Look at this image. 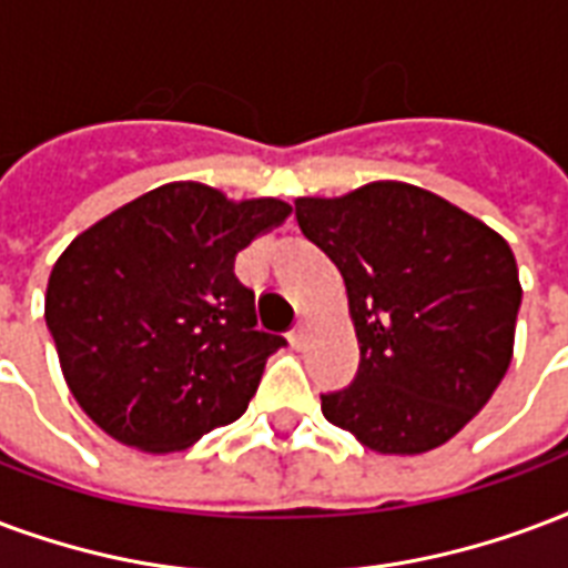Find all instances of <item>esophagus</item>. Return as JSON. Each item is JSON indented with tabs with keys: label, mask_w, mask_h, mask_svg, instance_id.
Masks as SVG:
<instances>
[{
	"label": "esophagus",
	"mask_w": 568,
	"mask_h": 568,
	"mask_svg": "<svg viewBox=\"0 0 568 568\" xmlns=\"http://www.w3.org/2000/svg\"><path fill=\"white\" fill-rule=\"evenodd\" d=\"M306 337H310V327H306L304 322H301V325H295V327H292V331H288V343H292V346H295V348L304 346Z\"/></svg>",
	"instance_id": "1"
}]
</instances>
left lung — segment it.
<instances>
[{
    "label": "left lung",
    "instance_id": "1",
    "mask_svg": "<svg viewBox=\"0 0 568 568\" xmlns=\"http://www.w3.org/2000/svg\"><path fill=\"white\" fill-rule=\"evenodd\" d=\"M295 220L343 273L361 361L322 413L379 455L448 443L497 390L520 310L518 264L485 222L409 183L297 199Z\"/></svg>",
    "mask_w": 568,
    "mask_h": 568
}]
</instances>
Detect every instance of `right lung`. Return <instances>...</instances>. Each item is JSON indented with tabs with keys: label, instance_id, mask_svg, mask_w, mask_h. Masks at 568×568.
Listing matches in <instances>:
<instances>
[{
	"label": "right lung",
	"instance_id": "add662e5",
	"mask_svg": "<svg viewBox=\"0 0 568 568\" xmlns=\"http://www.w3.org/2000/svg\"><path fill=\"white\" fill-rule=\"evenodd\" d=\"M288 213L280 199L234 204L168 183L71 241L44 318L74 400L104 434L165 455L246 413L285 337L255 327L234 258Z\"/></svg>",
	"mask_w": 568,
	"mask_h": 568
}]
</instances>
